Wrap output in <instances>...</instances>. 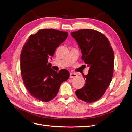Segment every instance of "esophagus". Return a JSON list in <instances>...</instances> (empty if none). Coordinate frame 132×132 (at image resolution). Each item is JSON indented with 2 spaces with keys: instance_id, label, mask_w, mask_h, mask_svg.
Instances as JSON below:
<instances>
[{
  "instance_id": "34e87169",
  "label": "esophagus",
  "mask_w": 132,
  "mask_h": 132,
  "mask_svg": "<svg viewBox=\"0 0 132 132\" xmlns=\"http://www.w3.org/2000/svg\"><path fill=\"white\" fill-rule=\"evenodd\" d=\"M76 76H77V75H76V73H70V78H75V77H76Z\"/></svg>"
}]
</instances>
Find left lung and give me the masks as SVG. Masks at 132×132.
Wrapping results in <instances>:
<instances>
[{"label":"left lung","mask_w":132,"mask_h":132,"mask_svg":"<svg viewBox=\"0 0 132 132\" xmlns=\"http://www.w3.org/2000/svg\"><path fill=\"white\" fill-rule=\"evenodd\" d=\"M81 50L82 60L89 67L83 75L85 85L75 92L79 100L92 103L100 99L111 81L114 68V54L106 36L92 29L72 32Z\"/></svg>","instance_id":"left-lung-1"}]
</instances>
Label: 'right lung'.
I'll use <instances>...</instances> for the list:
<instances>
[{"instance_id": "add662e5", "label": "right lung", "mask_w": 132, "mask_h": 132, "mask_svg": "<svg viewBox=\"0 0 132 132\" xmlns=\"http://www.w3.org/2000/svg\"><path fill=\"white\" fill-rule=\"evenodd\" d=\"M67 35V32L42 29L30 35L23 45L20 56L21 74L27 90L36 100L43 102L53 100L61 83L69 78L67 70L56 71L48 63Z\"/></svg>"}]
</instances>
